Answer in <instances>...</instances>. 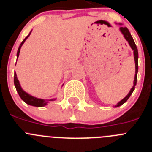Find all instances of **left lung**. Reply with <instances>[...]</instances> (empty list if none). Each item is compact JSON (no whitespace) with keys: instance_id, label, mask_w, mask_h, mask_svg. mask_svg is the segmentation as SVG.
<instances>
[{"instance_id":"1","label":"left lung","mask_w":152,"mask_h":152,"mask_svg":"<svg viewBox=\"0 0 152 152\" xmlns=\"http://www.w3.org/2000/svg\"><path fill=\"white\" fill-rule=\"evenodd\" d=\"M120 31H121V33H123V36H124L125 39H126L127 41H128L129 44L131 46V48L132 49L134 52V58H135V80H134V85L132 87V88L131 89V91H129V93L128 94V95L123 99L121 101H119V103H118L117 106L116 107H119V106L123 105V103H126L127 101L129 96H131V94H132L133 91L135 90V87L136 85V82H137V73H138V69H139V64H138V58H139V54H138V49H137L136 45H135V42H134L133 39L132 37L131 34H130L129 31V29H127L126 27H120Z\"/></svg>"}]
</instances>
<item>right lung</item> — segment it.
Here are the masks:
<instances>
[{
	"label": "right lung",
	"mask_w": 152,
	"mask_h": 152,
	"mask_svg": "<svg viewBox=\"0 0 152 152\" xmlns=\"http://www.w3.org/2000/svg\"><path fill=\"white\" fill-rule=\"evenodd\" d=\"M30 33H31V32L29 33V34L26 36V38L23 40V42H21V44L20 45V46H19V49H18V50H17V58L19 57V54H20V51L21 46H22L23 44L24 43L25 40L28 38V36L30 35ZM14 85H15V88H16V89H17V91L18 92L19 96H20L21 99H22V100H23L25 103H27V104H29V105L33 106V107H44V106L46 105L47 103H48V100H42V99H39V98L34 97V96L28 94L27 93H26L24 91H23V89L21 88L20 85V83H19L18 79H17V74H16V72H15V74H14ZM53 100V99H52V100Z\"/></svg>",
	"instance_id": "1"
}]
</instances>
